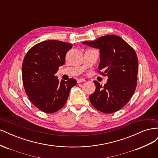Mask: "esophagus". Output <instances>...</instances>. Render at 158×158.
Segmentation results:
<instances>
[{
  "mask_svg": "<svg viewBox=\"0 0 158 158\" xmlns=\"http://www.w3.org/2000/svg\"><path fill=\"white\" fill-rule=\"evenodd\" d=\"M85 80H84V79L80 78V79H78V80H77V82H78V83H82V82H85Z\"/></svg>",
  "mask_w": 158,
  "mask_h": 158,
  "instance_id": "obj_1",
  "label": "esophagus"
}]
</instances>
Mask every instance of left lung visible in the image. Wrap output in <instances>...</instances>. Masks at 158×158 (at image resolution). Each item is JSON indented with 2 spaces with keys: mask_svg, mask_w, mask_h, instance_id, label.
<instances>
[{
  "mask_svg": "<svg viewBox=\"0 0 158 158\" xmlns=\"http://www.w3.org/2000/svg\"><path fill=\"white\" fill-rule=\"evenodd\" d=\"M82 44L99 49L98 72L108 77L103 86L94 81L96 88L89 97L91 103L104 113L118 111L129 102L136 88L138 62L135 51L115 35L102 36Z\"/></svg>",
  "mask_w": 158,
  "mask_h": 158,
  "instance_id": "left-lung-1",
  "label": "left lung"
}]
</instances>
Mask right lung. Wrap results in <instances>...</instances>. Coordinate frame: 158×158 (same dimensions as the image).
Segmentation results:
<instances>
[{
	"mask_svg": "<svg viewBox=\"0 0 158 158\" xmlns=\"http://www.w3.org/2000/svg\"><path fill=\"white\" fill-rule=\"evenodd\" d=\"M72 47L69 43L44 41L32 47L23 59L22 81L26 93L33 106L46 113L63 107L71 88L77 83L73 78L59 82L55 75Z\"/></svg>",
	"mask_w": 158,
	"mask_h": 158,
	"instance_id": "add662e5",
	"label": "right lung"
}]
</instances>
